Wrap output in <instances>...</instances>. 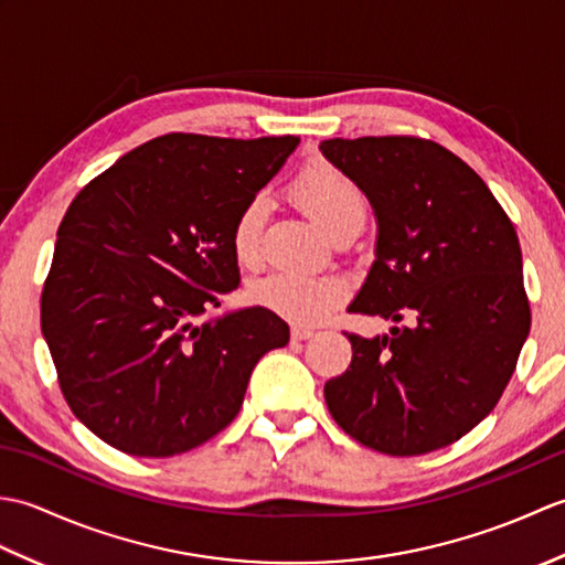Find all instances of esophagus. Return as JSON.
<instances>
[{
    "label": "esophagus",
    "instance_id": "obj_1",
    "mask_svg": "<svg viewBox=\"0 0 565 565\" xmlns=\"http://www.w3.org/2000/svg\"><path fill=\"white\" fill-rule=\"evenodd\" d=\"M313 330H310V328H301V326H294L291 328V338L296 340V342H303V340H310V338H313Z\"/></svg>",
    "mask_w": 565,
    "mask_h": 565
}]
</instances>
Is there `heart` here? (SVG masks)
<instances>
[{
    "mask_svg": "<svg viewBox=\"0 0 565 565\" xmlns=\"http://www.w3.org/2000/svg\"><path fill=\"white\" fill-rule=\"evenodd\" d=\"M289 194L330 237L362 227L366 218L364 191L328 162H313L298 172ZM264 218L267 203L262 196H252L235 215L231 249L239 267L255 269L262 264ZM249 298L298 326H316L342 306L347 281L338 274L274 271L249 284Z\"/></svg>",
    "mask_w": 565,
    "mask_h": 565,
    "instance_id": "obj_1",
    "label": "heart"
}]
</instances>
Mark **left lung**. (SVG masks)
Segmentation results:
<instances>
[{
	"mask_svg": "<svg viewBox=\"0 0 565 565\" xmlns=\"http://www.w3.org/2000/svg\"><path fill=\"white\" fill-rule=\"evenodd\" d=\"M326 158L369 196L376 262L352 313L413 320L366 340L350 332L352 364L326 383L347 435L391 456L461 439L510 383L532 310L518 233L493 191L435 140H322Z\"/></svg>",
	"mask_w": 565,
	"mask_h": 565,
	"instance_id": "obj_1",
	"label": "left lung"
}]
</instances>
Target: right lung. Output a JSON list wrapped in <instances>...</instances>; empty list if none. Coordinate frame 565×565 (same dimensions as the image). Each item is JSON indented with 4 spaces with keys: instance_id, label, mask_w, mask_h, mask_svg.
<instances>
[{
    "instance_id": "add662e5",
    "label": "right lung",
    "mask_w": 565,
    "mask_h": 565,
    "mask_svg": "<svg viewBox=\"0 0 565 565\" xmlns=\"http://www.w3.org/2000/svg\"><path fill=\"white\" fill-rule=\"evenodd\" d=\"M296 136L167 134L72 199L41 294L70 411L114 449L162 459L233 423L252 369L289 342L267 308L196 322L237 289L231 227Z\"/></svg>"
}]
</instances>
